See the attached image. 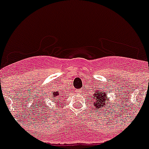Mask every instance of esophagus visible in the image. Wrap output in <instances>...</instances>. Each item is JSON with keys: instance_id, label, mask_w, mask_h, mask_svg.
I'll use <instances>...</instances> for the list:
<instances>
[{"instance_id": "1", "label": "esophagus", "mask_w": 149, "mask_h": 149, "mask_svg": "<svg viewBox=\"0 0 149 149\" xmlns=\"http://www.w3.org/2000/svg\"><path fill=\"white\" fill-rule=\"evenodd\" d=\"M81 91H82V89H77V90H76V93H80L81 92Z\"/></svg>"}]
</instances>
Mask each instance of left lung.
Returning a JSON list of instances; mask_svg holds the SVG:
<instances>
[{
  "mask_svg": "<svg viewBox=\"0 0 149 149\" xmlns=\"http://www.w3.org/2000/svg\"><path fill=\"white\" fill-rule=\"evenodd\" d=\"M101 88H99V89ZM108 100L107 95H106L104 91H96L93 94V96L92 97V103L93 104V106L96 107V109L99 110L100 108L102 109L103 107H105L106 106H108Z\"/></svg>",
  "mask_w": 149,
  "mask_h": 149,
  "instance_id": "obj_1",
  "label": "left lung"
}]
</instances>
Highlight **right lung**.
<instances>
[{"instance_id":"obj_1","label":"right lung","mask_w":149,"mask_h":149,"mask_svg":"<svg viewBox=\"0 0 149 149\" xmlns=\"http://www.w3.org/2000/svg\"><path fill=\"white\" fill-rule=\"evenodd\" d=\"M58 93H54L53 94V96L51 97V98H49V99H51V98H52V99L54 100V101H58V98H57V95H58ZM54 99H56V101H55L54 100ZM57 103V102H56Z\"/></svg>"}]
</instances>
